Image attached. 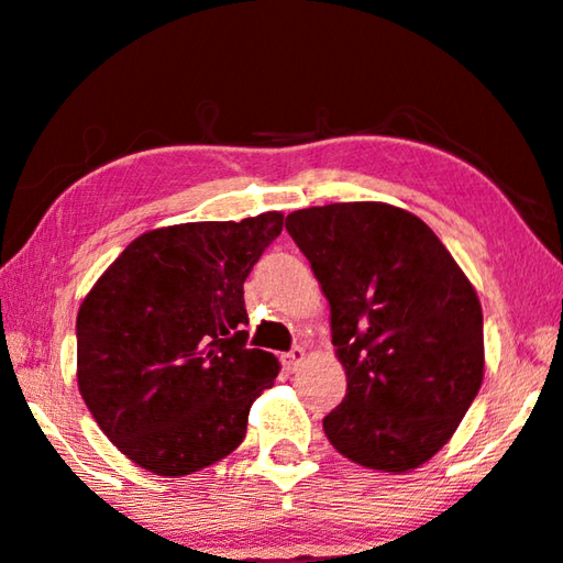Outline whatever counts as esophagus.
Instances as JSON below:
<instances>
[{
    "label": "esophagus",
    "mask_w": 563,
    "mask_h": 563,
    "mask_svg": "<svg viewBox=\"0 0 563 563\" xmlns=\"http://www.w3.org/2000/svg\"><path fill=\"white\" fill-rule=\"evenodd\" d=\"M305 357H307V353H305V347H291L289 353H284L282 355V365L284 368H287L289 373H295L301 363H305Z\"/></svg>",
    "instance_id": "34e87169"
}]
</instances>
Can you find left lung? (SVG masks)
I'll return each mask as SVG.
<instances>
[{"mask_svg":"<svg viewBox=\"0 0 563 563\" xmlns=\"http://www.w3.org/2000/svg\"><path fill=\"white\" fill-rule=\"evenodd\" d=\"M287 231L330 301L347 376L322 419L340 454L409 472L442 450L485 373L483 307L434 231L386 202H332L287 216Z\"/></svg>","mask_w":563,"mask_h":563,"instance_id":"obj_1","label":"left lung"}]
</instances>
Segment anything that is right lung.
I'll return each mask as SVG.
<instances>
[{
  "instance_id": "1",
  "label": "right lung",
  "mask_w": 563,
  "mask_h": 563,
  "mask_svg": "<svg viewBox=\"0 0 563 563\" xmlns=\"http://www.w3.org/2000/svg\"><path fill=\"white\" fill-rule=\"evenodd\" d=\"M276 210L146 231L78 309V390L119 452L162 477L192 475L246 437L279 361L246 347L243 282L282 233Z\"/></svg>"
}]
</instances>
